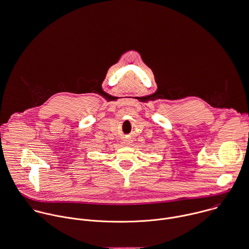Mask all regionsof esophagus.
<instances>
[{"mask_svg": "<svg viewBox=\"0 0 249 249\" xmlns=\"http://www.w3.org/2000/svg\"><path fill=\"white\" fill-rule=\"evenodd\" d=\"M124 143H125V144H129V141H128V140H126Z\"/></svg>", "mask_w": 249, "mask_h": 249, "instance_id": "obj_1", "label": "esophagus"}]
</instances>
